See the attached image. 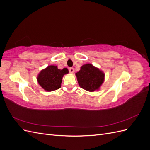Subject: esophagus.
Listing matches in <instances>:
<instances>
[{
  "instance_id": "1",
  "label": "esophagus",
  "mask_w": 150,
  "mask_h": 150,
  "mask_svg": "<svg viewBox=\"0 0 150 150\" xmlns=\"http://www.w3.org/2000/svg\"><path fill=\"white\" fill-rule=\"evenodd\" d=\"M69 71L70 73H73V72H74V69L73 67H70L69 69Z\"/></svg>"
}]
</instances>
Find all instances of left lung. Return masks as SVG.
I'll return each instance as SVG.
<instances>
[{
	"label": "left lung",
	"instance_id": "1",
	"mask_svg": "<svg viewBox=\"0 0 150 150\" xmlns=\"http://www.w3.org/2000/svg\"><path fill=\"white\" fill-rule=\"evenodd\" d=\"M76 75L80 87L88 91L98 89L104 82V74L91 64L81 66Z\"/></svg>",
	"mask_w": 150,
	"mask_h": 150
}]
</instances>
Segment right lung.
I'll return each instance as SVG.
<instances>
[{"label":"right lung","instance_id":"obj_1","mask_svg":"<svg viewBox=\"0 0 150 150\" xmlns=\"http://www.w3.org/2000/svg\"><path fill=\"white\" fill-rule=\"evenodd\" d=\"M68 72L67 68L59 69L56 66H49L40 71L38 81L44 89L51 91L61 88L62 77Z\"/></svg>","mask_w":150,"mask_h":150}]
</instances>
